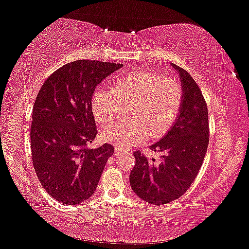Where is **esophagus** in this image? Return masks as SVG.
<instances>
[{"label": "esophagus", "mask_w": 249, "mask_h": 249, "mask_svg": "<svg viewBox=\"0 0 249 249\" xmlns=\"http://www.w3.org/2000/svg\"><path fill=\"white\" fill-rule=\"evenodd\" d=\"M125 153V151L123 150V149H122V148H120V147L119 146H115V155L116 156H121V155H123Z\"/></svg>", "instance_id": "34e87169"}]
</instances>
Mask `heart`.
<instances>
[{
    "label": "heart",
    "instance_id": "obj_1",
    "mask_svg": "<svg viewBox=\"0 0 249 249\" xmlns=\"http://www.w3.org/2000/svg\"><path fill=\"white\" fill-rule=\"evenodd\" d=\"M183 100L182 87L174 78H162L149 71H137L122 77L114 89L95 92L92 112L99 124L111 122L121 104H134L128 122H121L101 130V140L120 148L142 142L148 136H161L175 123Z\"/></svg>",
    "mask_w": 249,
    "mask_h": 249
}]
</instances>
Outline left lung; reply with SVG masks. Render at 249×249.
I'll use <instances>...</instances> for the list:
<instances>
[{
    "instance_id": "left-lung-1",
    "label": "left lung",
    "mask_w": 249,
    "mask_h": 249,
    "mask_svg": "<svg viewBox=\"0 0 249 249\" xmlns=\"http://www.w3.org/2000/svg\"><path fill=\"white\" fill-rule=\"evenodd\" d=\"M179 73L183 100L176 123L159 142L150 146L161 153L159 161L148 160L140 150L129 174L136 195L154 205L169 203L190 188L203 162L209 145V115L200 88L184 69L172 65Z\"/></svg>"
}]
</instances>
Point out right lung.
I'll list each match as a JSON object with an SVG mask.
<instances>
[{"mask_svg":"<svg viewBox=\"0 0 249 249\" xmlns=\"http://www.w3.org/2000/svg\"><path fill=\"white\" fill-rule=\"evenodd\" d=\"M122 64L77 60L54 71L33 107L31 148L40 184L53 199L73 205L93 195L114 147L89 145L96 136L92 95Z\"/></svg>","mask_w":249,"mask_h":249,"instance_id":"1","label":"right lung"}]
</instances>
